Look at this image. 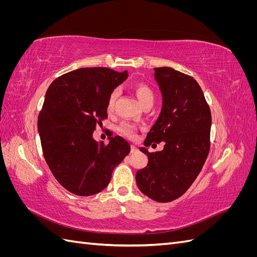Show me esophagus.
Here are the masks:
<instances>
[{
    "label": "esophagus",
    "instance_id": "1",
    "mask_svg": "<svg viewBox=\"0 0 257 257\" xmlns=\"http://www.w3.org/2000/svg\"><path fill=\"white\" fill-rule=\"evenodd\" d=\"M137 151H138L137 148H136L134 145H132V146H131V152H132V153H136Z\"/></svg>",
    "mask_w": 257,
    "mask_h": 257
}]
</instances>
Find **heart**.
Here are the masks:
<instances>
[{
  "label": "heart",
  "instance_id": "obj_1",
  "mask_svg": "<svg viewBox=\"0 0 257 257\" xmlns=\"http://www.w3.org/2000/svg\"><path fill=\"white\" fill-rule=\"evenodd\" d=\"M135 93H136V96L139 100V103L144 107L146 105H153L154 103V93L153 91L148 87L146 84H137L135 87ZM119 95V90L115 89L111 92V94L109 95V98H108V102H107V109L108 110H111L114 103H115V99ZM120 132L127 137H134L135 136V132H136V127L133 125V124H130V123H122L120 125Z\"/></svg>",
  "mask_w": 257,
  "mask_h": 257
}]
</instances>
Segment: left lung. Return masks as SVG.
Wrapping results in <instances>:
<instances>
[{
	"instance_id": "8db88e82",
	"label": "left lung",
	"mask_w": 257,
	"mask_h": 257,
	"mask_svg": "<svg viewBox=\"0 0 257 257\" xmlns=\"http://www.w3.org/2000/svg\"><path fill=\"white\" fill-rule=\"evenodd\" d=\"M162 94V109L141 151L148 165L136 173L138 189L160 203L180 197L195 181L210 148L211 112L203 90L191 76L172 67L154 68ZM165 143L162 152L146 147Z\"/></svg>"
}]
</instances>
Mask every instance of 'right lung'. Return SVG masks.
I'll return each mask as SVG.
<instances>
[{
    "label": "right lung",
    "mask_w": 257,
    "mask_h": 257,
    "mask_svg": "<svg viewBox=\"0 0 257 257\" xmlns=\"http://www.w3.org/2000/svg\"><path fill=\"white\" fill-rule=\"evenodd\" d=\"M128 76L107 67H84L62 75L46 92L37 128L44 158L57 181L75 195L91 196L109 184L112 170L131 151L121 136L93 138L107 118L111 92Z\"/></svg>",
    "instance_id": "right-lung-1"
}]
</instances>
